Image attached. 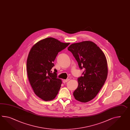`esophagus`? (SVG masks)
I'll return each instance as SVG.
<instances>
[{
	"instance_id": "obj_1",
	"label": "esophagus",
	"mask_w": 130,
	"mask_h": 130,
	"mask_svg": "<svg viewBox=\"0 0 130 130\" xmlns=\"http://www.w3.org/2000/svg\"><path fill=\"white\" fill-rule=\"evenodd\" d=\"M69 80H70V79H63V82H67L69 81Z\"/></svg>"
}]
</instances>
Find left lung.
I'll list each match as a JSON object with an SVG mask.
<instances>
[{"label": "left lung", "mask_w": 130, "mask_h": 130, "mask_svg": "<svg viewBox=\"0 0 130 130\" xmlns=\"http://www.w3.org/2000/svg\"><path fill=\"white\" fill-rule=\"evenodd\" d=\"M84 69L78 78V87L73 92L75 99L86 103L94 98L104 85L108 76L106 57L93 42L85 41L71 44L68 48Z\"/></svg>", "instance_id": "obj_1"}]
</instances>
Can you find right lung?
I'll return each mask as SVG.
<instances>
[{
	"label": "right lung",
	"mask_w": 130,
	"mask_h": 130,
	"mask_svg": "<svg viewBox=\"0 0 130 130\" xmlns=\"http://www.w3.org/2000/svg\"><path fill=\"white\" fill-rule=\"evenodd\" d=\"M70 44L47 38L36 43L29 52L27 60L29 82L36 95L44 101L54 100L60 89L61 80L57 78L56 70L53 73L51 70L58 53Z\"/></svg>",
	"instance_id": "add662e5"
}]
</instances>
